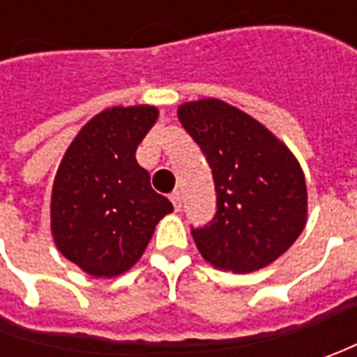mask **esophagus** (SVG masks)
Here are the masks:
<instances>
[{"label":"esophagus","instance_id":"esophagus-1","mask_svg":"<svg viewBox=\"0 0 357 357\" xmlns=\"http://www.w3.org/2000/svg\"><path fill=\"white\" fill-rule=\"evenodd\" d=\"M171 200H172L174 211L178 213V211H181V206H183V197H181V192H178V190H174V192L171 195Z\"/></svg>","mask_w":357,"mask_h":357}]
</instances>
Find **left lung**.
Returning a JSON list of instances; mask_svg holds the SVG:
<instances>
[{
  "label": "left lung",
  "mask_w": 357,
  "mask_h": 357,
  "mask_svg": "<svg viewBox=\"0 0 357 357\" xmlns=\"http://www.w3.org/2000/svg\"><path fill=\"white\" fill-rule=\"evenodd\" d=\"M178 121L213 169L216 214L192 228L202 258L230 272L272 264L306 227L300 162L262 123L220 99L181 105Z\"/></svg>",
  "instance_id": "obj_1"
}]
</instances>
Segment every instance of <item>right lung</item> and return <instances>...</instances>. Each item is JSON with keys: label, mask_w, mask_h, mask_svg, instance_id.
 <instances>
[{"label": "right lung", "mask_w": 357, "mask_h": 357, "mask_svg": "<svg viewBox=\"0 0 357 357\" xmlns=\"http://www.w3.org/2000/svg\"><path fill=\"white\" fill-rule=\"evenodd\" d=\"M157 117L151 105L105 109L77 132L57 169L51 234L57 250L95 278L127 272L172 213L135 158Z\"/></svg>", "instance_id": "1"}]
</instances>
